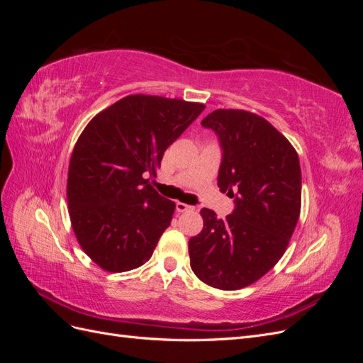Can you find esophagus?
<instances>
[{"instance_id": "obj_1", "label": "esophagus", "mask_w": 363, "mask_h": 363, "mask_svg": "<svg viewBox=\"0 0 363 363\" xmlns=\"http://www.w3.org/2000/svg\"><path fill=\"white\" fill-rule=\"evenodd\" d=\"M175 208H177V212H180V213H183V212H188V211H192V206H188V204H184V203H182V201H177L175 203Z\"/></svg>"}]
</instances>
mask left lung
Returning a JSON list of instances; mask_svg holds the SVG:
<instances>
[{
    "label": "left lung",
    "mask_w": 363,
    "mask_h": 363,
    "mask_svg": "<svg viewBox=\"0 0 363 363\" xmlns=\"http://www.w3.org/2000/svg\"><path fill=\"white\" fill-rule=\"evenodd\" d=\"M201 124L218 135L224 156L218 188L236 208L218 219L201 208L203 230L189 239L194 274L216 289L250 286L288 248L301 211L300 159L265 118L240 108H216Z\"/></svg>",
    "instance_id": "1"
}]
</instances>
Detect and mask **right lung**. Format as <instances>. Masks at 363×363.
I'll return each instance as SVG.
<instances>
[{
	"label": "right lung",
	"instance_id": "obj_1",
	"mask_svg": "<svg viewBox=\"0 0 363 363\" xmlns=\"http://www.w3.org/2000/svg\"><path fill=\"white\" fill-rule=\"evenodd\" d=\"M206 106L127 95L96 113L77 139L67 199L82 250L107 272L139 268L171 224L175 203L152 188L163 152Z\"/></svg>",
	"mask_w": 363,
	"mask_h": 363
}]
</instances>
